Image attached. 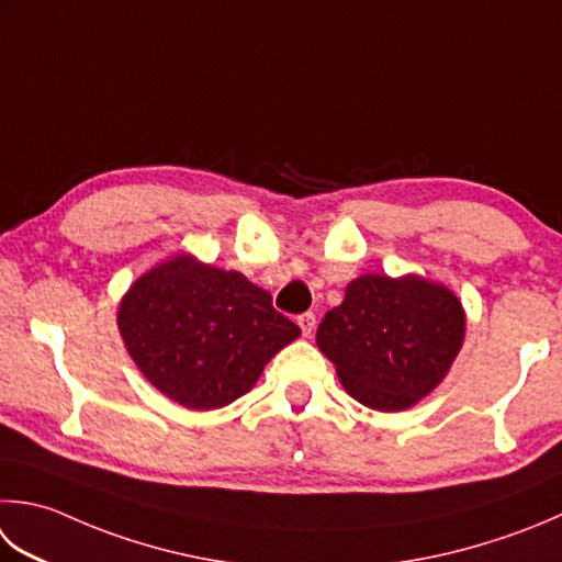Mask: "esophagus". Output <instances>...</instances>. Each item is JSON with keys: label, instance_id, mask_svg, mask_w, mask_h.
<instances>
[{"label": "esophagus", "instance_id": "esophagus-1", "mask_svg": "<svg viewBox=\"0 0 562 562\" xmlns=\"http://www.w3.org/2000/svg\"><path fill=\"white\" fill-rule=\"evenodd\" d=\"M296 324H300V328H302V334H304V336H312L314 326H316V316H314L312 312L300 314V316H296Z\"/></svg>", "mask_w": 562, "mask_h": 562}]
</instances>
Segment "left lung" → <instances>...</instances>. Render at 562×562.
<instances>
[{
	"instance_id": "8db88e82",
	"label": "left lung",
	"mask_w": 562,
	"mask_h": 562,
	"mask_svg": "<svg viewBox=\"0 0 562 562\" xmlns=\"http://www.w3.org/2000/svg\"><path fill=\"white\" fill-rule=\"evenodd\" d=\"M463 338V304L419 274H360L316 331L350 397L378 412L409 409L431 394Z\"/></svg>"
}]
</instances>
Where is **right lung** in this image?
<instances>
[{"mask_svg":"<svg viewBox=\"0 0 562 562\" xmlns=\"http://www.w3.org/2000/svg\"><path fill=\"white\" fill-rule=\"evenodd\" d=\"M116 324L128 356L165 397L206 412L250 392L266 362L300 336L272 296L190 252L131 284Z\"/></svg>","mask_w":562,"mask_h":562,"instance_id":"obj_1","label":"right lung"}]
</instances>
